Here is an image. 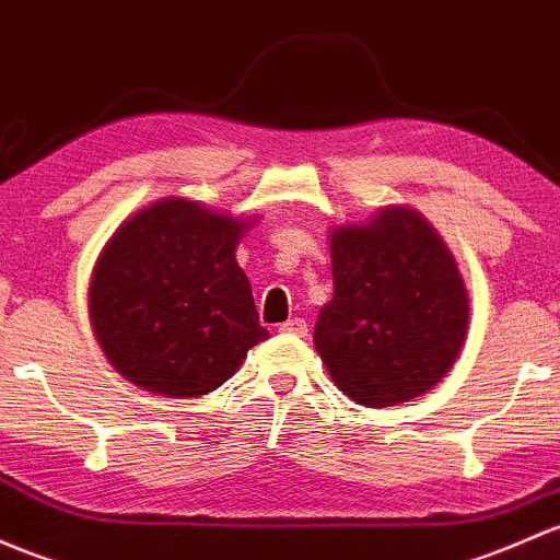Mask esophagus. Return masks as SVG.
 Wrapping results in <instances>:
<instances>
[{"mask_svg":"<svg viewBox=\"0 0 560 560\" xmlns=\"http://www.w3.org/2000/svg\"><path fill=\"white\" fill-rule=\"evenodd\" d=\"M279 329H281V332L300 335V338H305V335H308V322L298 319V316H292V319H287L284 325H279Z\"/></svg>","mask_w":560,"mask_h":560,"instance_id":"34e87169","label":"esophagus"}]
</instances>
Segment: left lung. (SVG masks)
Returning a JSON list of instances; mask_svg holds the SVG:
<instances>
[{
  "label": "left lung",
  "mask_w": 560,
  "mask_h": 560,
  "mask_svg": "<svg viewBox=\"0 0 560 560\" xmlns=\"http://www.w3.org/2000/svg\"><path fill=\"white\" fill-rule=\"evenodd\" d=\"M335 295L314 343L357 405L408 402L440 384L467 335L469 300L448 246L405 206L329 238Z\"/></svg>",
  "instance_id": "8db88e82"
}]
</instances>
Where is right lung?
<instances>
[{
    "label": "right lung",
    "instance_id": "add662e5",
    "mask_svg": "<svg viewBox=\"0 0 560 560\" xmlns=\"http://www.w3.org/2000/svg\"><path fill=\"white\" fill-rule=\"evenodd\" d=\"M246 228L182 198L117 228L91 279V322L117 373L152 394L201 397L268 338L235 262Z\"/></svg>",
    "mask_w": 560,
    "mask_h": 560
}]
</instances>
